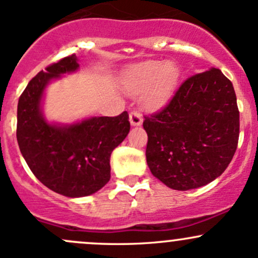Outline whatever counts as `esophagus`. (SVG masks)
Segmentation results:
<instances>
[{
	"label": "esophagus",
	"mask_w": 258,
	"mask_h": 258,
	"mask_svg": "<svg viewBox=\"0 0 258 258\" xmlns=\"http://www.w3.org/2000/svg\"><path fill=\"white\" fill-rule=\"evenodd\" d=\"M130 122H131L132 126H141L143 122L142 115H141L138 111L130 112Z\"/></svg>",
	"instance_id": "esophagus-1"
}]
</instances>
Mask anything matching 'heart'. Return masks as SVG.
I'll return each mask as SVG.
<instances>
[{
  "instance_id": "b5f03b06",
  "label": "heart",
  "mask_w": 258,
  "mask_h": 258,
  "mask_svg": "<svg viewBox=\"0 0 258 258\" xmlns=\"http://www.w3.org/2000/svg\"><path fill=\"white\" fill-rule=\"evenodd\" d=\"M180 71L172 62L148 61L132 67L123 77V89L128 94H140L146 90L143 101L149 109L165 105L177 86Z\"/></svg>"
}]
</instances>
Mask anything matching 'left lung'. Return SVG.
I'll return each instance as SVG.
<instances>
[{
  "mask_svg": "<svg viewBox=\"0 0 258 258\" xmlns=\"http://www.w3.org/2000/svg\"><path fill=\"white\" fill-rule=\"evenodd\" d=\"M146 158L168 187L197 188L224 172L237 148L239 109L233 83L218 69L186 79L160 111L144 116Z\"/></svg>",
  "mask_w": 258,
  "mask_h": 258,
  "instance_id": "8db88e82",
  "label": "left lung"
}]
</instances>
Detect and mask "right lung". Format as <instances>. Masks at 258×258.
I'll return each mask as SVG.
<instances>
[{
	"label": "right lung",
	"instance_id": "obj_1",
	"mask_svg": "<svg viewBox=\"0 0 258 258\" xmlns=\"http://www.w3.org/2000/svg\"><path fill=\"white\" fill-rule=\"evenodd\" d=\"M77 61L73 53L40 71L22 93L17 110V141L30 170L46 187L72 198L95 194L109 182L111 153L130 132L127 111L66 126L45 120V88L51 79L77 71Z\"/></svg>",
	"mask_w": 258,
	"mask_h": 258
}]
</instances>
